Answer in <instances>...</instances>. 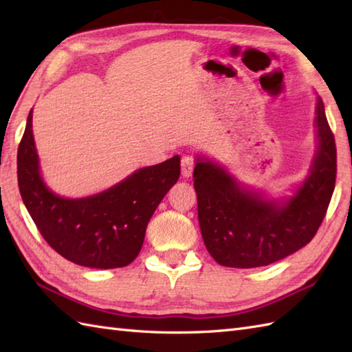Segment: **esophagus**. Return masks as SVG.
Listing matches in <instances>:
<instances>
[{
  "label": "esophagus",
  "instance_id": "esophagus-1",
  "mask_svg": "<svg viewBox=\"0 0 352 352\" xmlns=\"http://www.w3.org/2000/svg\"><path fill=\"white\" fill-rule=\"evenodd\" d=\"M193 172V159L189 155L182 157V175L189 178Z\"/></svg>",
  "mask_w": 352,
  "mask_h": 352
}]
</instances>
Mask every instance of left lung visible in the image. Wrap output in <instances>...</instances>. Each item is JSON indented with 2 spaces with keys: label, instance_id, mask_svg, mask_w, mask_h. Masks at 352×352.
I'll return each mask as SVG.
<instances>
[{
  "label": "left lung",
  "instance_id": "left-lung-1",
  "mask_svg": "<svg viewBox=\"0 0 352 352\" xmlns=\"http://www.w3.org/2000/svg\"><path fill=\"white\" fill-rule=\"evenodd\" d=\"M318 151L309 177L294 197L266 199L243 190L219 164L198 157L193 186L198 221L210 256L222 266L275 263L307 245L322 223L336 184V142L324 102L316 104Z\"/></svg>",
  "mask_w": 352,
  "mask_h": 352
}]
</instances>
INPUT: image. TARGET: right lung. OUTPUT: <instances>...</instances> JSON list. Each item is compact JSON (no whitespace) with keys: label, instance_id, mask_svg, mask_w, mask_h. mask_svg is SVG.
<instances>
[{"label":"right lung","instance_id":"1","mask_svg":"<svg viewBox=\"0 0 352 352\" xmlns=\"http://www.w3.org/2000/svg\"><path fill=\"white\" fill-rule=\"evenodd\" d=\"M33 110L18 148V186L42 237L72 263L115 269L130 265L144 245L149 219L180 177V157L146 166L96 195L68 199L45 186L36 153Z\"/></svg>","mask_w":352,"mask_h":352}]
</instances>
